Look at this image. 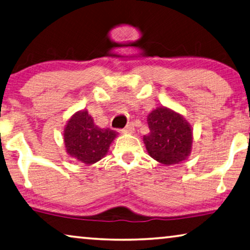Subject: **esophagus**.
<instances>
[{
	"label": "esophagus",
	"instance_id": "obj_1",
	"mask_svg": "<svg viewBox=\"0 0 250 250\" xmlns=\"http://www.w3.org/2000/svg\"><path fill=\"white\" fill-rule=\"evenodd\" d=\"M133 131H135V125H133V124H129L124 130H122V132L125 133H133Z\"/></svg>",
	"mask_w": 250,
	"mask_h": 250
}]
</instances>
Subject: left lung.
Listing matches in <instances>:
<instances>
[{"instance_id": "obj_1", "label": "left lung", "mask_w": 250, "mask_h": 250, "mask_svg": "<svg viewBox=\"0 0 250 250\" xmlns=\"http://www.w3.org/2000/svg\"><path fill=\"white\" fill-rule=\"evenodd\" d=\"M150 132L144 136L148 154L164 165L185 161L191 152L193 136L188 122L165 106L151 111L148 118Z\"/></svg>"}]
</instances>
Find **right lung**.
Instances as JSON below:
<instances>
[{
    "label": "right lung",
    "instance_id": "obj_1",
    "mask_svg": "<svg viewBox=\"0 0 250 250\" xmlns=\"http://www.w3.org/2000/svg\"><path fill=\"white\" fill-rule=\"evenodd\" d=\"M117 135L114 130L99 128L86 110L78 111L66 125L64 131L66 151L78 162L91 165L106 155Z\"/></svg>",
    "mask_w": 250,
    "mask_h": 250
}]
</instances>
